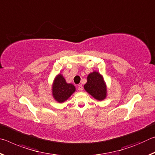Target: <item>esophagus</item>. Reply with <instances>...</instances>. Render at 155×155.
Masks as SVG:
<instances>
[{"label":"esophagus","instance_id":"esophagus-1","mask_svg":"<svg viewBox=\"0 0 155 155\" xmlns=\"http://www.w3.org/2000/svg\"><path fill=\"white\" fill-rule=\"evenodd\" d=\"M78 90H79V91H82L83 90V85L81 84V85L78 86Z\"/></svg>","mask_w":155,"mask_h":155}]
</instances>
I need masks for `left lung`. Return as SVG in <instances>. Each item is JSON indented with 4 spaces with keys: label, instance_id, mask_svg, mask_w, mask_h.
<instances>
[{
    "label": "left lung",
    "instance_id": "obj_1",
    "mask_svg": "<svg viewBox=\"0 0 155 155\" xmlns=\"http://www.w3.org/2000/svg\"><path fill=\"white\" fill-rule=\"evenodd\" d=\"M84 90L98 101H104L107 96V87L103 76L97 71L88 74Z\"/></svg>",
    "mask_w": 155,
    "mask_h": 155
}]
</instances>
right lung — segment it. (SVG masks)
<instances>
[{"label": "right lung", "instance_id": "obj_1", "mask_svg": "<svg viewBox=\"0 0 155 155\" xmlns=\"http://www.w3.org/2000/svg\"><path fill=\"white\" fill-rule=\"evenodd\" d=\"M52 96L59 103H63L72 96L76 91L75 86L68 83L61 73L54 77L52 84Z\"/></svg>", "mask_w": 155, "mask_h": 155}]
</instances>
